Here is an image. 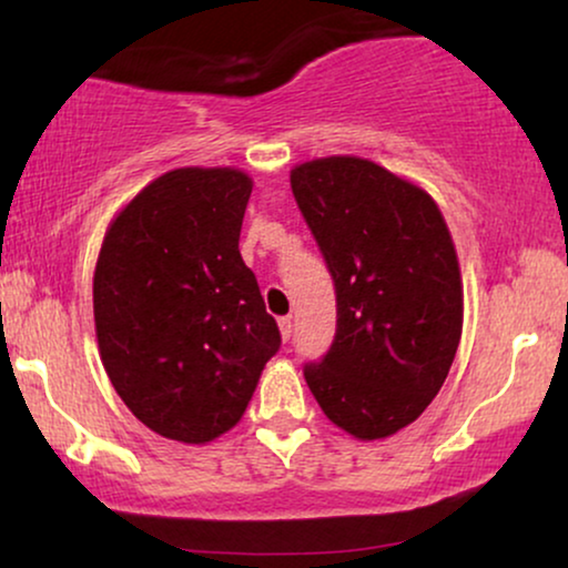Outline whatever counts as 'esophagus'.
<instances>
[{"label":"esophagus","mask_w":568,"mask_h":568,"mask_svg":"<svg viewBox=\"0 0 568 568\" xmlns=\"http://www.w3.org/2000/svg\"><path fill=\"white\" fill-rule=\"evenodd\" d=\"M278 333H282L284 341L292 336V317H278Z\"/></svg>","instance_id":"1"}]
</instances>
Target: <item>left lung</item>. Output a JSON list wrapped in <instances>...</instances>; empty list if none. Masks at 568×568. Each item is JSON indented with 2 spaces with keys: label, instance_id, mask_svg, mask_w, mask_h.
Returning a JSON list of instances; mask_svg holds the SVG:
<instances>
[{
  "label": "left lung",
  "instance_id": "8db88e82",
  "mask_svg": "<svg viewBox=\"0 0 568 568\" xmlns=\"http://www.w3.org/2000/svg\"><path fill=\"white\" fill-rule=\"evenodd\" d=\"M292 193L336 282L338 328L305 379L338 429L377 442L437 398L463 333L449 227L422 185L333 154L292 168Z\"/></svg>",
  "mask_w": 568,
  "mask_h": 568
}]
</instances>
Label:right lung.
I'll return each instance as SVG.
<instances>
[{"instance_id": "1", "label": "right lung", "mask_w": 568, "mask_h": 568, "mask_svg": "<svg viewBox=\"0 0 568 568\" xmlns=\"http://www.w3.org/2000/svg\"><path fill=\"white\" fill-rule=\"evenodd\" d=\"M251 191L240 168L168 170L115 212L100 245V359L131 414L183 445L243 418L282 344L237 247Z\"/></svg>"}]
</instances>
